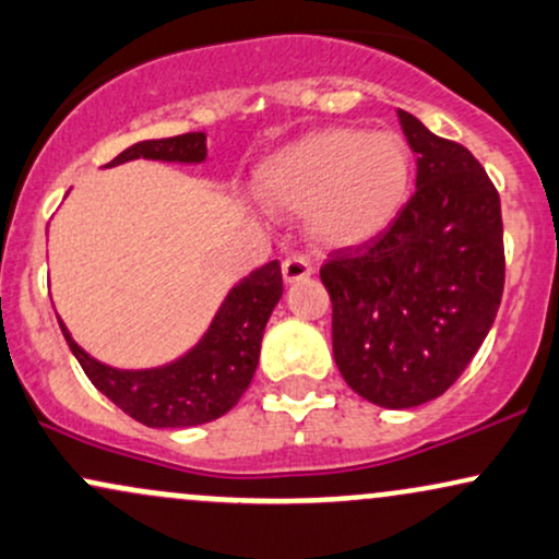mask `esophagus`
I'll return each mask as SVG.
<instances>
[{"mask_svg":"<svg viewBox=\"0 0 559 559\" xmlns=\"http://www.w3.org/2000/svg\"><path fill=\"white\" fill-rule=\"evenodd\" d=\"M282 274H285V282H298L311 277L313 266L306 255H287V259L282 261Z\"/></svg>","mask_w":559,"mask_h":559,"instance_id":"1","label":"esophagus"}]
</instances>
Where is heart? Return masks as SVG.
Segmentation results:
<instances>
[{"instance_id":"b5f03b06","label":"heart","mask_w":559,"mask_h":559,"mask_svg":"<svg viewBox=\"0 0 559 559\" xmlns=\"http://www.w3.org/2000/svg\"><path fill=\"white\" fill-rule=\"evenodd\" d=\"M413 180L408 143L390 130L332 128L269 159L259 195L272 209L306 214L324 246H358L390 225Z\"/></svg>"}]
</instances>
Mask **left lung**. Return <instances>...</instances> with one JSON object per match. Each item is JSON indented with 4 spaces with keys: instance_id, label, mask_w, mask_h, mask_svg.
<instances>
[{
    "instance_id": "8db88e82",
    "label": "left lung",
    "mask_w": 559,
    "mask_h": 559,
    "mask_svg": "<svg viewBox=\"0 0 559 559\" xmlns=\"http://www.w3.org/2000/svg\"><path fill=\"white\" fill-rule=\"evenodd\" d=\"M416 193L377 238L321 266L332 350L360 397L416 408L448 392L495 324L504 287L500 193L476 156L397 109Z\"/></svg>"
}]
</instances>
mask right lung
Segmentation results:
<instances>
[{
    "label": "right lung",
    "mask_w": 559,
    "mask_h": 559,
    "mask_svg": "<svg viewBox=\"0 0 559 559\" xmlns=\"http://www.w3.org/2000/svg\"><path fill=\"white\" fill-rule=\"evenodd\" d=\"M133 159L201 164L206 159V133L133 143L107 167ZM280 298V261H269L227 293L209 330L186 356L167 366L138 371L111 369L102 360L91 358L72 340L62 319L57 317V321L85 377L117 408L151 429H186L225 416L242 397L259 366L261 337Z\"/></svg>",
    "instance_id": "1"
}]
</instances>
